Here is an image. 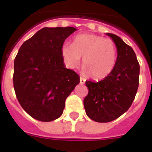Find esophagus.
I'll list each match as a JSON object with an SVG mask.
<instances>
[{
	"label": "esophagus",
	"mask_w": 152,
	"mask_h": 152,
	"mask_svg": "<svg viewBox=\"0 0 152 152\" xmlns=\"http://www.w3.org/2000/svg\"><path fill=\"white\" fill-rule=\"evenodd\" d=\"M85 81H86V80L84 78H83V77H80V84H84V83H85Z\"/></svg>",
	"instance_id": "1"
}]
</instances>
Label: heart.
Instances as JSON below:
<instances>
[{
	"label": "heart",
	"instance_id": "heart-1",
	"mask_svg": "<svg viewBox=\"0 0 152 152\" xmlns=\"http://www.w3.org/2000/svg\"><path fill=\"white\" fill-rule=\"evenodd\" d=\"M62 55L69 68L73 69L82 59L83 72L93 79H102L111 73L116 65L118 50L115 43L96 34H79L73 44L65 43Z\"/></svg>",
	"mask_w": 152,
	"mask_h": 152
}]
</instances>
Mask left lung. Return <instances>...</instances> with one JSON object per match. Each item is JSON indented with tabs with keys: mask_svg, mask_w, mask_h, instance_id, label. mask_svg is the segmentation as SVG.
Masks as SVG:
<instances>
[{
	"mask_svg": "<svg viewBox=\"0 0 152 152\" xmlns=\"http://www.w3.org/2000/svg\"><path fill=\"white\" fill-rule=\"evenodd\" d=\"M106 34L117 47L116 65L103 80L86 81L89 92L83 99L87 116L99 123L112 121L129 109L137 93L140 77V64L133 48L118 36Z\"/></svg>",
	"mask_w": 152,
	"mask_h": 152,
	"instance_id": "8db88e82",
	"label": "left lung"
}]
</instances>
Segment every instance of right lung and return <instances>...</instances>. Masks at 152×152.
Here are the masks:
<instances>
[{
  "label": "right lung",
  "mask_w": 152,
  "mask_h": 152,
  "mask_svg": "<svg viewBox=\"0 0 152 152\" xmlns=\"http://www.w3.org/2000/svg\"><path fill=\"white\" fill-rule=\"evenodd\" d=\"M77 29L43 28L21 46L14 60L13 87L22 108L40 121L62 115L65 99L80 83L75 72L65 68L62 47Z\"/></svg>",
  "instance_id": "right-lung-1"
}]
</instances>
